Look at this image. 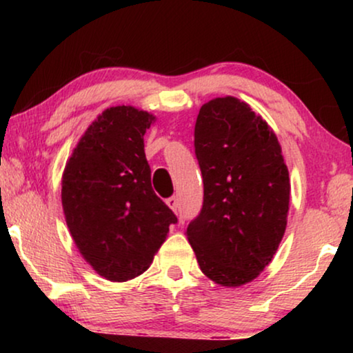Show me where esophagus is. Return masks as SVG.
Wrapping results in <instances>:
<instances>
[{"mask_svg":"<svg viewBox=\"0 0 353 353\" xmlns=\"http://www.w3.org/2000/svg\"><path fill=\"white\" fill-rule=\"evenodd\" d=\"M165 202H167V205L170 207V209H172L173 212H176V210H178V199H176L175 196H170Z\"/></svg>","mask_w":353,"mask_h":353,"instance_id":"34e87169","label":"esophagus"}]
</instances>
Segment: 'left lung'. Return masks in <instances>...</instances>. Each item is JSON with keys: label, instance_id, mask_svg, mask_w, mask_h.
<instances>
[{"label": "left lung", "instance_id": "left-lung-1", "mask_svg": "<svg viewBox=\"0 0 353 353\" xmlns=\"http://www.w3.org/2000/svg\"><path fill=\"white\" fill-rule=\"evenodd\" d=\"M194 152L204 202L188 239L207 278L241 286L272 262L286 230L291 185L281 146L260 115L226 96L201 108Z\"/></svg>", "mask_w": 353, "mask_h": 353}]
</instances>
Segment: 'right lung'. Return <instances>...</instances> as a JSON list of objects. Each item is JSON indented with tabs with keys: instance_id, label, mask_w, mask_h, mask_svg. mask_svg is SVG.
Returning <instances> with one entry per match:
<instances>
[{
	"instance_id": "1",
	"label": "right lung",
	"mask_w": 353,
	"mask_h": 353,
	"mask_svg": "<svg viewBox=\"0 0 353 353\" xmlns=\"http://www.w3.org/2000/svg\"><path fill=\"white\" fill-rule=\"evenodd\" d=\"M151 114L117 105L86 130L62 175V207L80 254L101 276L127 281L152 263L178 219L151 185Z\"/></svg>"
}]
</instances>
